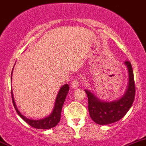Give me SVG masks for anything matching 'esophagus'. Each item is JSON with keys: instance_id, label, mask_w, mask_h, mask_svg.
Masks as SVG:
<instances>
[{"instance_id": "esophagus-1", "label": "esophagus", "mask_w": 146, "mask_h": 146, "mask_svg": "<svg viewBox=\"0 0 146 146\" xmlns=\"http://www.w3.org/2000/svg\"><path fill=\"white\" fill-rule=\"evenodd\" d=\"M79 85H80L79 80L78 79V78H75L71 83V86L73 88H77L78 87H79Z\"/></svg>"}]
</instances>
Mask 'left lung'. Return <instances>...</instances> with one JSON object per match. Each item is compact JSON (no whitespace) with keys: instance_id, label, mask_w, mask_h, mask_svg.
I'll return each instance as SVG.
<instances>
[{"instance_id":"left-lung-1","label":"left lung","mask_w":146,"mask_h":146,"mask_svg":"<svg viewBox=\"0 0 146 146\" xmlns=\"http://www.w3.org/2000/svg\"><path fill=\"white\" fill-rule=\"evenodd\" d=\"M125 65L128 70V85L125 93L120 99L112 102H105L98 99L89 90H85L88 96L90 117L99 125H109L117 122L125 116L133 105L135 95L134 75L129 61Z\"/></svg>"}]
</instances>
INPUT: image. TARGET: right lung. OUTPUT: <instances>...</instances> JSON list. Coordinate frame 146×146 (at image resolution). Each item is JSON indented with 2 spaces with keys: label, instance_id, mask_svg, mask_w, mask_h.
Instances as JSON below:
<instances>
[{
  "label": "right lung",
  "instance_id": "obj_1",
  "mask_svg": "<svg viewBox=\"0 0 146 146\" xmlns=\"http://www.w3.org/2000/svg\"><path fill=\"white\" fill-rule=\"evenodd\" d=\"M12 73H13V70H12L11 72V76ZM68 91L69 86L68 85V84H65V85L62 86L60 88V89L58 95H57L55 102H54V109H53L51 114H50L49 116H47V117L44 118V119H37V120L29 119V118H27L25 116H24L23 114H21V112L19 111V110H18L17 107H16V104H15L14 102V98H13V92H11L12 102H13V107H14L15 110H16L18 114H19V115L27 123H28L30 126H32L34 128L39 129V130H47V129H50L52 128V127H54L56 126L58 124V122H60V120L61 111H62V106H63L64 102H65L67 94L68 93Z\"/></svg>",
  "mask_w": 146,
  "mask_h": 146
}]
</instances>
